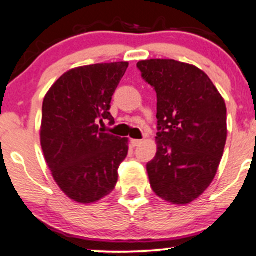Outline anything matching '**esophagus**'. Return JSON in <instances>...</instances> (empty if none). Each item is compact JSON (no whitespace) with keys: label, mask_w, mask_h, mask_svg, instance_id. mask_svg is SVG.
<instances>
[{"label":"esophagus","mask_w":256,"mask_h":256,"mask_svg":"<svg viewBox=\"0 0 256 256\" xmlns=\"http://www.w3.org/2000/svg\"><path fill=\"white\" fill-rule=\"evenodd\" d=\"M131 143H132L134 147H137V146H140L142 143L141 140H131Z\"/></svg>","instance_id":"1"}]
</instances>
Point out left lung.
<instances>
[{
    "instance_id": "8db88e82",
    "label": "left lung",
    "mask_w": 256,
    "mask_h": 256,
    "mask_svg": "<svg viewBox=\"0 0 256 256\" xmlns=\"http://www.w3.org/2000/svg\"><path fill=\"white\" fill-rule=\"evenodd\" d=\"M156 92V156L147 164L152 190L172 204H188L214 180L227 138L226 104L208 75L174 60L137 63Z\"/></svg>"
}]
</instances>
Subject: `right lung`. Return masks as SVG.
I'll return each mask as SVG.
<instances>
[{
  "instance_id": "obj_1",
  "label": "right lung",
  "mask_w": 256,
  "mask_h": 256,
  "mask_svg": "<svg viewBox=\"0 0 256 256\" xmlns=\"http://www.w3.org/2000/svg\"><path fill=\"white\" fill-rule=\"evenodd\" d=\"M128 62L94 64L66 72L42 104L41 147L54 181L72 200L94 203L118 182V169L128 152V138L104 132L114 125L112 97Z\"/></svg>"
}]
</instances>
